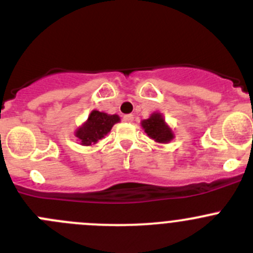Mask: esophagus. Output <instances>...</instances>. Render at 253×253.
Listing matches in <instances>:
<instances>
[{
    "label": "esophagus",
    "mask_w": 253,
    "mask_h": 253,
    "mask_svg": "<svg viewBox=\"0 0 253 253\" xmlns=\"http://www.w3.org/2000/svg\"><path fill=\"white\" fill-rule=\"evenodd\" d=\"M124 121L125 122H132V121H133V115H132V114L125 115V116H124Z\"/></svg>",
    "instance_id": "1"
}]
</instances>
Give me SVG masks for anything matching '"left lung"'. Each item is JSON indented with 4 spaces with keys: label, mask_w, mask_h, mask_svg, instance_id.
Wrapping results in <instances>:
<instances>
[{
    "label": "left lung",
    "mask_w": 253,
    "mask_h": 253,
    "mask_svg": "<svg viewBox=\"0 0 253 253\" xmlns=\"http://www.w3.org/2000/svg\"><path fill=\"white\" fill-rule=\"evenodd\" d=\"M141 125L148 137L158 143H169L175 137L174 132L168 126L160 112L152 114L149 119L143 120Z\"/></svg>",
    "instance_id": "8db88e82"
}]
</instances>
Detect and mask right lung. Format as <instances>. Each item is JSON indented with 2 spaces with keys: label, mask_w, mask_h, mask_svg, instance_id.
Segmentation results:
<instances>
[{
  "label": "right lung",
  "mask_w": 253,
  "mask_h": 253,
  "mask_svg": "<svg viewBox=\"0 0 253 253\" xmlns=\"http://www.w3.org/2000/svg\"><path fill=\"white\" fill-rule=\"evenodd\" d=\"M119 121L120 117L117 115L93 110L88 116V120L78 127L75 134L82 145H93L99 139L104 138L111 131L112 126Z\"/></svg>",
  "instance_id": "obj_1"
}]
</instances>
